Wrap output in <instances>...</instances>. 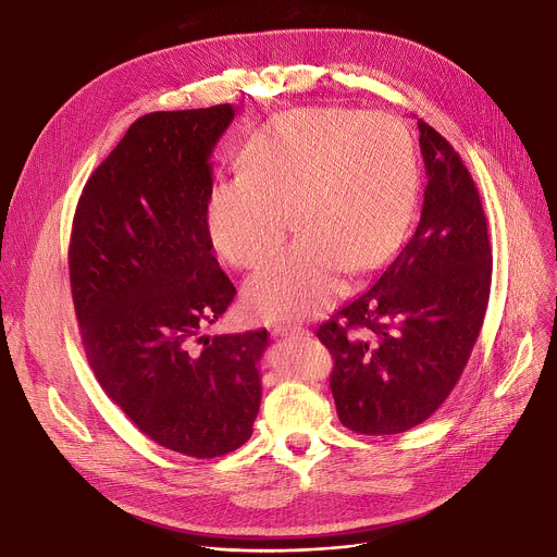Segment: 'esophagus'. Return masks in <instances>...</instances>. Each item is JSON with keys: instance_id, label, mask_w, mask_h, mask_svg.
I'll return each instance as SVG.
<instances>
[{"instance_id": "obj_1", "label": "esophagus", "mask_w": 557, "mask_h": 557, "mask_svg": "<svg viewBox=\"0 0 557 557\" xmlns=\"http://www.w3.org/2000/svg\"><path fill=\"white\" fill-rule=\"evenodd\" d=\"M271 333L275 337H307L309 331L301 329V326H290V324H273Z\"/></svg>"}]
</instances>
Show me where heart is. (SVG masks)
<instances>
[{"label":"heart","instance_id":"b5f03b06","mask_svg":"<svg viewBox=\"0 0 557 557\" xmlns=\"http://www.w3.org/2000/svg\"><path fill=\"white\" fill-rule=\"evenodd\" d=\"M418 199L416 146L386 113L309 107L271 120L242 153V175L215 184L207 226L239 269L264 262L290 218L301 237L246 282L244 301L264 320L322 313L346 267L375 269L407 233Z\"/></svg>","mask_w":557,"mask_h":557}]
</instances>
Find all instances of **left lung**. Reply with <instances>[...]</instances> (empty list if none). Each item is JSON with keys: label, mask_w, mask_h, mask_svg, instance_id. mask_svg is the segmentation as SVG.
Instances as JSON below:
<instances>
[{"label": "left lung", "mask_w": 557, "mask_h": 557, "mask_svg": "<svg viewBox=\"0 0 557 557\" xmlns=\"http://www.w3.org/2000/svg\"><path fill=\"white\" fill-rule=\"evenodd\" d=\"M426 188L416 233L375 284L318 329L335 360L339 422L393 435L431 418L478 342L491 246L478 186L453 146L418 120Z\"/></svg>", "instance_id": "8db88e82"}]
</instances>
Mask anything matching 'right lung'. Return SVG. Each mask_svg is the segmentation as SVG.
Listing matches in <instances>:
<instances>
[{
	"mask_svg": "<svg viewBox=\"0 0 557 557\" xmlns=\"http://www.w3.org/2000/svg\"><path fill=\"white\" fill-rule=\"evenodd\" d=\"M233 117L218 104L133 122L88 177L69 246L97 382L141 433L199 460L250 437L269 346L267 329L199 335L235 297L207 226L211 153Z\"/></svg>",
	"mask_w": 557,
	"mask_h": 557,
	"instance_id": "obj_1",
	"label": "right lung"
}]
</instances>
